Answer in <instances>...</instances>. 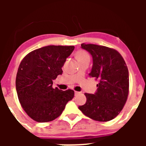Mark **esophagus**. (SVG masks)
<instances>
[{"label":"esophagus","instance_id":"esophagus-1","mask_svg":"<svg viewBox=\"0 0 146 146\" xmlns=\"http://www.w3.org/2000/svg\"><path fill=\"white\" fill-rule=\"evenodd\" d=\"M80 92H78V91H75V95H78V94H80Z\"/></svg>","mask_w":146,"mask_h":146}]
</instances>
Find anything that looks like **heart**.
Returning a JSON list of instances; mask_svg holds the SVG:
<instances>
[{"instance_id": "heart-1", "label": "heart", "mask_w": 146, "mask_h": 146, "mask_svg": "<svg viewBox=\"0 0 146 146\" xmlns=\"http://www.w3.org/2000/svg\"><path fill=\"white\" fill-rule=\"evenodd\" d=\"M75 56H76V58L78 59V60L84 59V58H89L88 53L86 51H83V50H80V51L77 52L76 54H75Z\"/></svg>"}]
</instances>
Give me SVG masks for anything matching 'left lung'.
Segmentation results:
<instances>
[{"mask_svg":"<svg viewBox=\"0 0 146 146\" xmlns=\"http://www.w3.org/2000/svg\"><path fill=\"white\" fill-rule=\"evenodd\" d=\"M81 48L93 58L90 77L99 80L94 94L85 93L86 102L79 109L95 121L113 119L121 111L128 95L129 73L125 62L116 50L82 43Z\"/></svg>","mask_w":146,"mask_h":146,"instance_id":"1","label":"left lung"}]
</instances>
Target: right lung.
Wrapping results in <instances>:
<instances>
[{
  "instance_id": "add662e5",
  "label": "right lung",
  "mask_w": 146,
  "mask_h": 146,
  "mask_svg": "<svg viewBox=\"0 0 146 146\" xmlns=\"http://www.w3.org/2000/svg\"><path fill=\"white\" fill-rule=\"evenodd\" d=\"M74 46H44L30 52L20 64L16 79L18 98L23 108L38 122H48L61 115L74 91L52 87L62 74V67Z\"/></svg>"
}]
</instances>
